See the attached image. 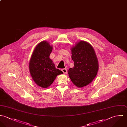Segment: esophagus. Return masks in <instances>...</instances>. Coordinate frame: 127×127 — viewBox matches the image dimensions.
<instances>
[{"label": "esophagus", "instance_id": "1", "mask_svg": "<svg viewBox=\"0 0 127 127\" xmlns=\"http://www.w3.org/2000/svg\"><path fill=\"white\" fill-rule=\"evenodd\" d=\"M62 71L63 72L64 74H66L67 73V70L66 69H62Z\"/></svg>", "mask_w": 127, "mask_h": 127}]
</instances>
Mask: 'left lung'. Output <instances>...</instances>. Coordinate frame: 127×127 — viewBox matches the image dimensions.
<instances>
[{"label":"left lung","instance_id":"obj_1","mask_svg":"<svg viewBox=\"0 0 127 127\" xmlns=\"http://www.w3.org/2000/svg\"><path fill=\"white\" fill-rule=\"evenodd\" d=\"M72 59L74 62L68 74L71 81L77 87L88 85L97 76L98 60L92 46L88 43L80 41L71 48Z\"/></svg>","mask_w":127,"mask_h":127}]
</instances>
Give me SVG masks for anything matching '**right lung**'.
Listing matches in <instances>:
<instances>
[{
	"instance_id": "obj_1",
	"label": "right lung",
	"mask_w": 127,
	"mask_h": 127,
	"mask_svg": "<svg viewBox=\"0 0 127 127\" xmlns=\"http://www.w3.org/2000/svg\"><path fill=\"white\" fill-rule=\"evenodd\" d=\"M52 47L46 41L39 43L31 55L29 69L34 82L42 88H47L53 83L56 76L63 74L56 69L50 58Z\"/></svg>"
}]
</instances>
